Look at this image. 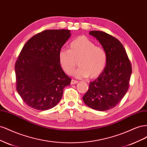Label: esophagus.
Returning <instances> with one entry per match:
<instances>
[{
  "label": "esophagus",
  "instance_id": "1",
  "mask_svg": "<svg viewBox=\"0 0 147 147\" xmlns=\"http://www.w3.org/2000/svg\"><path fill=\"white\" fill-rule=\"evenodd\" d=\"M77 83H78V81H77V80H71V83H70V84H77Z\"/></svg>",
  "mask_w": 147,
  "mask_h": 147
}]
</instances>
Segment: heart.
<instances>
[{
	"label": "heart",
	"mask_w": 147,
	"mask_h": 147,
	"mask_svg": "<svg viewBox=\"0 0 147 147\" xmlns=\"http://www.w3.org/2000/svg\"><path fill=\"white\" fill-rule=\"evenodd\" d=\"M107 54L104 48L84 35L79 36L70 43L69 50L61 49L59 61L62 68L68 75H72L78 61L80 67L75 72L78 78H95L103 72L107 64Z\"/></svg>",
	"instance_id": "heart-1"
}]
</instances>
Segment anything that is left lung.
Instances as JSON below:
<instances>
[{"label":"left lung","instance_id":"left-lung-1","mask_svg":"<svg viewBox=\"0 0 147 147\" xmlns=\"http://www.w3.org/2000/svg\"><path fill=\"white\" fill-rule=\"evenodd\" d=\"M96 38L107 54V64L103 72L90 82L83 100L90 108L105 111L115 107L128 90L132 73L130 61L118 40L102 31L89 32Z\"/></svg>","mask_w":147,"mask_h":147}]
</instances>
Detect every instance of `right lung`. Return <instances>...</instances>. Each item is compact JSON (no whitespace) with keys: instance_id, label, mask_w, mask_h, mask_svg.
<instances>
[{"instance_id":"1","label":"right lung","mask_w":147,"mask_h":147,"mask_svg":"<svg viewBox=\"0 0 147 147\" xmlns=\"http://www.w3.org/2000/svg\"><path fill=\"white\" fill-rule=\"evenodd\" d=\"M70 35L69 30H46L22 49L15 67L16 90L30 107L43 111L54 107L70 84L59 61V52Z\"/></svg>"}]
</instances>
